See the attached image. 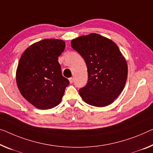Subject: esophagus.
Here are the masks:
<instances>
[{
    "instance_id": "1",
    "label": "esophagus",
    "mask_w": 153,
    "mask_h": 153,
    "mask_svg": "<svg viewBox=\"0 0 153 153\" xmlns=\"http://www.w3.org/2000/svg\"><path fill=\"white\" fill-rule=\"evenodd\" d=\"M69 81H70V83H73V81H74V78H72V77H71V78L69 79Z\"/></svg>"
}]
</instances>
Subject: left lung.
I'll list each match as a JSON object with an SVG mask.
<instances>
[{"instance_id":"8db88e82","label":"left lung","mask_w":153,"mask_h":153,"mask_svg":"<svg viewBox=\"0 0 153 153\" xmlns=\"http://www.w3.org/2000/svg\"><path fill=\"white\" fill-rule=\"evenodd\" d=\"M71 46L88 67V83L79 90L82 99L98 107L111 104L123 90L128 74L127 63L118 47L96 33L72 39Z\"/></svg>"}]
</instances>
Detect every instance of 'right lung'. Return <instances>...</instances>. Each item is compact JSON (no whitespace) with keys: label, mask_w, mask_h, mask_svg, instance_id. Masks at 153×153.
<instances>
[{"label":"right lung","mask_w":153,"mask_h":153,"mask_svg":"<svg viewBox=\"0 0 153 153\" xmlns=\"http://www.w3.org/2000/svg\"><path fill=\"white\" fill-rule=\"evenodd\" d=\"M65 46L63 40L45 39L32 44L20 59L16 71L18 89L23 97L38 109L58 105L69 85L58 62Z\"/></svg>","instance_id":"right-lung-1"}]
</instances>
